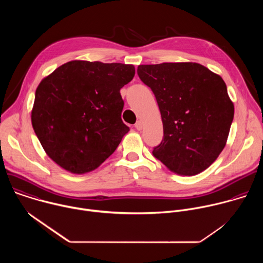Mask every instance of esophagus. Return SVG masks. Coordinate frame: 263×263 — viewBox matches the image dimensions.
Wrapping results in <instances>:
<instances>
[{
    "instance_id": "esophagus-1",
    "label": "esophagus",
    "mask_w": 263,
    "mask_h": 263,
    "mask_svg": "<svg viewBox=\"0 0 263 263\" xmlns=\"http://www.w3.org/2000/svg\"><path fill=\"white\" fill-rule=\"evenodd\" d=\"M142 127H143V124H142V122H140V121H138V122L135 124V128H136V130H138V131L142 130Z\"/></svg>"
}]
</instances>
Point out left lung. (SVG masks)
Returning a JSON list of instances; mask_svg holds the SVG:
<instances>
[{
    "instance_id": "1",
    "label": "left lung",
    "mask_w": 263,
    "mask_h": 263,
    "mask_svg": "<svg viewBox=\"0 0 263 263\" xmlns=\"http://www.w3.org/2000/svg\"><path fill=\"white\" fill-rule=\"evenodd\" d=\"M137 73L154 92L163 124L153 155L181 176L205 171L226 145L234 117L226 83L196 62L142 64Z\"/></svg>"
}]
</instances>
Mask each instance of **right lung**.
<instances>
[{"label":"right lung","instance_id":"right-lung-1","mask_svg":"<svg viewBox=\"0 0 263 263\" xmlns=\"http://www.w3.org/2000/svg\"><path fill=\"white\" fill-rule=\"evenodd\" d=\"M132 64L72 60L44 78L35 91L31 121L47 155L72 174L99 167L130 130L122 121L121 88Z\"/></svg>","mask_w":263,"mask_h":263}]
</instances>
